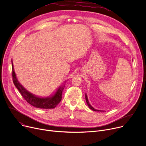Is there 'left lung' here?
Masks as SVG:
<instances>
[{
  "mask_svg": "<svg viewBox=\"0 0 146 146\" xmlns=\"http://www.w3.org/2000/svg\"><path fill=\"white\" fill-rule=\"evenodd\" d=\"M85 98H86V103H87V105H88V106L89 107V108L90 109H92V110H93V111H102V110H96V109H94L93 107L90 105V104L89 103V100H88V99H87V95H86V94H85Z\"/></svg>",
  "mask_w": 146,
  "mask_h": 146,
  "instance_id": "8db88e82",
  "label": "left lung"
}]
</instances>
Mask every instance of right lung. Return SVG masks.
<instances>
[{
	"mask_svg": "<svg viewBox=\"0 0 146 146\" xmlns=\"http://www.w3.org/2000/svg\"><path fill=\"white\" fill-rule=\"evenodd\" d=\"M12 78L13 83L15 85L16 88L19 91V92L21 93L23 98L25 99V100H26L27 103L37 108L49 109L55 108L56 106L60 102V101L62 100V92L64 89V85L63 86H60L56 92L54 94H53V96L50 97H47V98H39V97H37L28 92L26 89L24 88L23 86L19 82L14 70L12 60Z\"/></svg>",
	"mask_w": 146,
	"mask_h": 146,
	"instance_id": "add662e5",
	"label": "right lung"
}]
</instances>
